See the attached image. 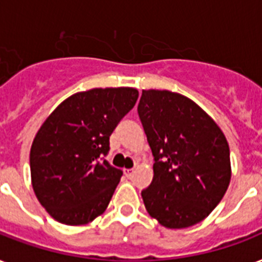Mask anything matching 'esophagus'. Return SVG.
Segmentation results:
<instances>
[{
	"label": "esophagus",
	"instance_id": "obj_1",
	"mask_svg": "<svg viewBox=\"0 0 262 262\" xmlns=\"http://www.w3.org/2000/svg\"><path fill=\"white\" fill-rule=\"evenodd\" d=\"M133 172H135V170H133V168H127V170H123V174L126 175V178H132V177H133Z\"/></svg>",
	"mask_w": 262,
	"mask_h": 262
}]
</instances>
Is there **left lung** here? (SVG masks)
<instances>
[{"label":"left lung","mask_w":262,"mask_h":262,"mask_svg":"<svg viewBox=\"0 0 262 262\" xmlns=\"http://www.w3.org/2000/svg\"><path fill=\"white\" fill-rule=\"evenodd\" d=\"M140 121L154 155V179L141 191L148 213L167 228L204 220L231 179L223 132L193 100L177 92L143 91Z\"/></svg>","instance_id":"1"}]
</instances>
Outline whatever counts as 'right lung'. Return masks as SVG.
<instances>
[{"label": "right lung", "instance_id": "1", "mask_svg": "<svg viewBox=\"0 0 262 262\" xmlns=\"http://www.w3.org/2000/svg\"><path fill=\"white\" fill-rule=\"evenodd\" d=\"M136 88H94L65 99L35 136L32 187L57 222L81 226L102 215L122 177L104 156L110 136L135 107Z\"/></svg>", "mask_w": 262, "mask_h": 262}]
</instances>
